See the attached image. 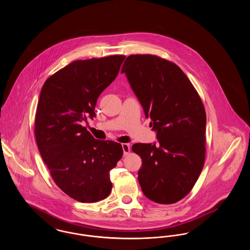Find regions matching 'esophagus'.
I'll return each mask as SVG.
<instances>
[{
    "mask_svg": "<svg viewBox=\"0 0 250 250\" xmlns=\"http://www.w3.org/2000/svg\"><path fill=\"white\" fill-rule=\"evenodd\" d=\"M122 148L124 151V155H127L130 151V146L128 143H122Z\"/></svg>",
    "mask_w": 250,
    "mask_h": 250,
    "instance_id": "esophagus-1",
    "label": "esophagus"
}]
</instances>
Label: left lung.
<instances>
[{"mask_svg": "<svg viewBox=\"0 0 250 250\" xmlns=\"http://www.w3.org/2000/svg\"><path fill=\"white\" fill-rule=\"evenodd\" d=\"M156 134L157 143H136L142 157L138 180L151 201L170 204L185 198L204 165L206 114L202 100L175 63L155 55H130L122 66Z\"/></svg>", "mask_w": 250, "mask_h": 250, "instance_id": "left-lung-1", "label": "left lung"}]
</instances>
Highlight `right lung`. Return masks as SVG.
<instances>
[{
	"instance_id": "1",
	"label": "right lung",
	"mask_w": 250,
	"mask_h": 250,
	"mask_svg": "<svg viewBox=\"0 0 250 250\" xmlns=\"http://www.w3.org/2000/svg\"><path fill=\"white\" fill-rule=\"evenodd\" d=\"M125 56L75 61L43 85L36 114V143L62 190L81 202L109 195V171L123 155L122 145L95 140L82 123L95 117L97 98L119 73Z\"/></svg>"
}]
</instances>
